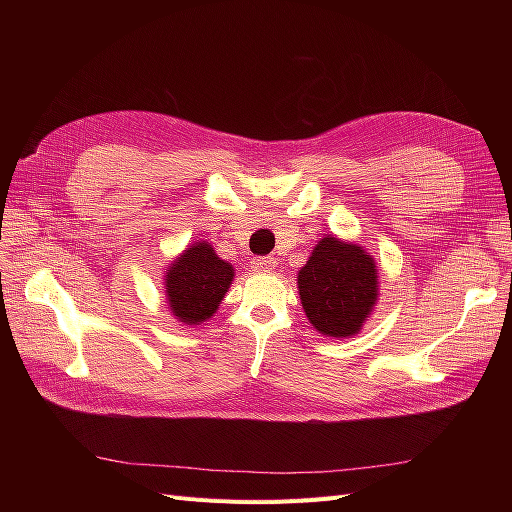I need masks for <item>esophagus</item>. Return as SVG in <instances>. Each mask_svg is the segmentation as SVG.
<instances>
[{
  "label": "esophagus",
  "mask_w": 512,
  "mask_h": 512,
  "mask_svg": "<svg viewBox=\"0 0 512 512\" xmlns=\"http://www.w3.org/2000/svg\"><path fill=\"white\" fill-rule=\"evenodd\" d=\"M252 269L254 271H271V269H275V258L273 256H256L252 260Z\"/></svg>",
  "instance_id": "obj_1"
}]
</instances>
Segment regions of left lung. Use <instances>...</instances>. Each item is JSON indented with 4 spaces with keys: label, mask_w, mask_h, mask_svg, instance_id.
<instances>
[{
    "label": "left lung",
    "mask_w": 512,
    "mask_h": 512,
    "mask_svg": "<svg viewBox=\"0 0 512 512\" xmlns=\"http://www.w3.org/2000/svg\"><path fill=\"white\" fill-rule=\"evenodd\" d=\"M303 312L327 337L361 331L378 301L376 262L361 245L324 237L297 275Z\"/></svg>",
    "instance_id": "1"
}]
</instances>
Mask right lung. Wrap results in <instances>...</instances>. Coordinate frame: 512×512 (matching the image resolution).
<instances>
[{
    "label": "right lung",
    "instance_id": "right-lung-1",
    "mask_svg": "<svg viewBox=\"0 0 512 512\" xmlns=\"http://www.w3.org/2000/svg\"><path fill=\"white\" fill-rule=\"evenodd\" d=\"M166 299L173 316L185 324L209 320L228 292L235 269L207 241H196L166 271Z\"/></svg>",
    "mask_w": 512,
    "mask_h": 512
}]
</instances>
